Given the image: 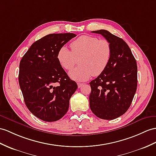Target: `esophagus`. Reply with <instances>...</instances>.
<instances>
[{
    "label": "esophagus",
    "mask_w": 156,
    "mask_h": 156,
    "mask_svg": "<svg viewBox=\"0 0 156 156\" xmlns=\"http://www.w3.org/2000/svg\"><path fill=\"white\" fill-rule=\"evenodd\" d=\"M77 85L79 88H81L83 85H84V83H77Z\"/></svg>",
    "instance_id": "esophagus-1"
}]
</instances>
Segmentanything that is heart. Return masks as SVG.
<instances>
[{
	"mask_svg": "<svg viewBox=\"0 0 156 156\" xmlns=\"http://www.w3.org/2000/svg\"><path fill=\"white\" fill-rule=\"evenodd\" d=\"M71 51L62 46L57 54L59 65L69 70L76 63L80 66L74 67L69 72V77L77 81H83L91 76L98 75L107 67L112 55L111 45L107 40H99L96 36L83 35L72 41Z\"/></svg>",
	"mask_w": 156,
	"mask_h": 156,
	"instance_id": "obj_1",
	"label": "heart"
}]
</instances>
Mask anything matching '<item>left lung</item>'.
I'll list each match as a JSON object with an SVG mask.
<instances>
[{"label":"left lung","instance_id":"left-lung-1","mask_svg":"<svg viewBox=\"0 0 156 156\" xmlns=\"http://www.w3.org/2000/svg\"><path fill=\"white\" fill-rule=\"evenodd\" d=\"M99 34L111 45L112 55L107 67L91 81L89 105L91 111L104 120H113L126 112L137 89V64L128 44L107 30Z\"/></svg>","mask_w":156,"mask_h":156}]
</instances>
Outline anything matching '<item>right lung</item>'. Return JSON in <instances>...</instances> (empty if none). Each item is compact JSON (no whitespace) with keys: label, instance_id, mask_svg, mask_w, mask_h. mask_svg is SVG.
Listing matches in <instances>:
<instances>
[{"label":"right lung","instance_id":"obj_1","mask_svg":"<svg viewBox=\"0 0 156 156\" xmlns=\"http://www.w3.org/2000/svg\"><path fill=\"white\" fill-rule=\"evenodd\" d=\"M76 34H51L35 41L20 62L18 81L26 107L45 122L66 115L77 89L57 59V54Z\"/></svg>","mask_w":156,"mask_h":156}]
</instances>
